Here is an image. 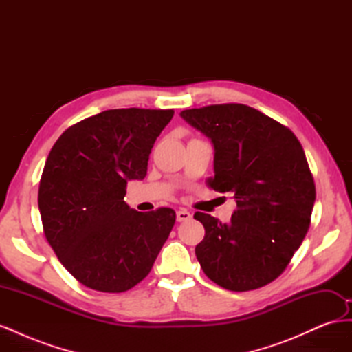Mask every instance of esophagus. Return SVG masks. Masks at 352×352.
Returning <instances> with one entry per match:
<instances>
[{"instance_id": "1", "label": "esophagus", "mask_w": 352, "mask_h": 352, "mask_svg": "<svg viewBox=\"0 0 352 352\" xmlns=\"http://www.w3.org/2000/svg\"><path fill=\"white\" fill-rule=\"evenodd\" d=\"M192 219V214H190L189 211H186V210H184V208H180L177 212H176V220L177 221H188V220H190Z\"/></svg>"}]
</instances>
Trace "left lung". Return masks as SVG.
Segmentation results:
<instances>
[{
    "instance_id": "1",
    "label": "left lung",
    "mask_w": 352,
    "mask_h": 352,
    "mask_svg": "<svg viewBox=\"0 0 352 352\" xmlns=\"http://www.w3.org/2000/svg\"><path fill=\"white\" fill-rule=\"evenodd\" d=\"M180 117L214 146L208 185L232 192L238 210L229 223L204 212L206 236L195 254L202 270L235 292L257 289L286 269L310 228L316 186L296 136L243 104L184 110Z\"/></svg>"
}]
</instances>
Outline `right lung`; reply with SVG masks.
<instances>
[{"mask_svg":"<svg viewBox=\"0 0 352 352\" xmlns=\"http://www.w3.org/2000/svg\"><path fill=\"white\" fill-rule=\"evenodd\" d=\"M173 110H107L70 126L48 154L38 206L60 263L82 285L124 292L151 272L175 225L172 208L140 212L124 202L146 176L154 142Z\"/></svg>","mask_w":352,"mask_h":352,"instance_id":"add662e5","label":"right lung"}]
</instances>
